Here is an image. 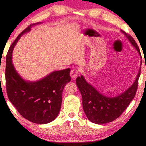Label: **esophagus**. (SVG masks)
<instances>
[{"label": "esophagus", "mask_w": 146, "mask_h": 146, "mask_svg": "<svg viewBox=\"0 0 146 146\" xmlns=\"http://www.w3.org/2000/svg\"><path fill=\"white\" fill-rule=\"evenodd\" d=\"M78 74V70L77 69H73L70 72V76L72 78H75Z\"/></svg>", "instance_id": "1"}]
</instances>
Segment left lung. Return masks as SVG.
<instances>
[{"label":"left lung","instance_id":"obj_1","mask_svg":"<svg viewBox=\"0 0 146 146\" xmlns=\"http://www.w3.org/2000/svg\"><path fill=\"white\" fill-rule=\"evenodd\" d=\"M121 31L141 56L139 48L132 36L123 30ZM140 70L141 68H140L133 84L121 95L115 97H109L102 95L93 86L86 82L82 75L78 76L76 79V83L82 95L83 110L88 119L97 124H103L112 122L119 117L135 97Z\"/></svg>","mask_w":146,"mask_h":146}]
</instances>
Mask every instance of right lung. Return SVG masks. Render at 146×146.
<instances>
[{
  "label": "right lung",
  "mask_w": 146,
  "mask_h": 146,
  "mask_svg": "<svg viewBox=\"0 0 146 146\" xmlns=\"http://www.w3.org/2000/svg\"><path fill=\"white\" fill-rule=\"evenodd\" d=\"M31 24L21 32L11 44L6 55L5 76L7 95L18 112L33 123L43 124L52 122L61 108L62 91L71 80L70 69L55 71L35 82L26 81L19 75L12 64L14 47L23 34L31 30Z\"/></svg>",
  "instance_id": "right-lung-1"
}]
</instances>
